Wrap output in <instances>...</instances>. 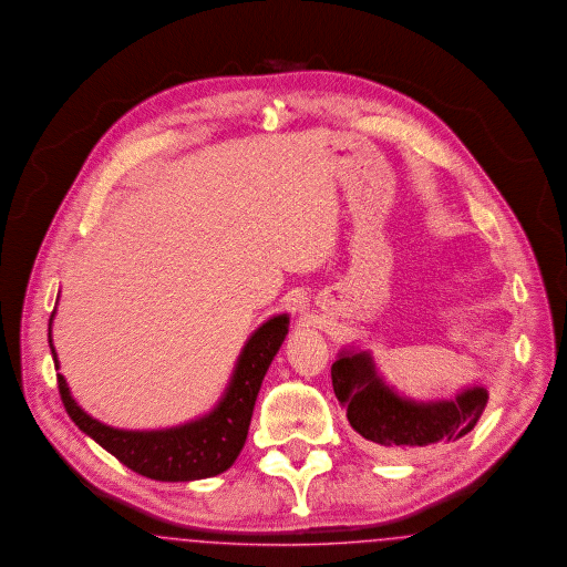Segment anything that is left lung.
I'll return each instance as SVG.
<instances>
[{
	"mask_svg": "<svg viewBox=\"0 0 567 567\" xmlns=\"http://www.w3.org/2000/svg\"><path fill=\"white\" fill-rule=\"evenodd\" d=\"M331 380L350 426L382 453L462 439L475 429L489 399L483 385H468L452 399L413 401L385 384L367 350H343Z\"/></svg>",
	"mask_w": 567,
	"mask_h": 567,
	"instance_id": "obj_1",
	"label": "left lung"
}]
</instances>
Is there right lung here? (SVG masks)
I'll list each match as a JSON object with an SVG mask.
<instances>
[{
	"instance_id": "obj_1",
	"label": "right lung",
	"mask_w": 567,
	"mask_h": 567,
	"mask_svg": "<svg viewBox=\"0 0 567 567\" xmlns=\"http://www.w3.org/2000/svg\"><path fill=\"white\" fill-rule=\"evenodd\" d=\"M287 333L289 315L266 320L245 343L221 401L203 417L182 426L162 431H122L107 426L91 417L71 399L68 382L59 373L56 382L61 401L80 431L138 475L171 483L221 475L245 447L259 388ZM48 343L54 367L59 369L50 333Z\"/></svg>"
}]
</instances>
